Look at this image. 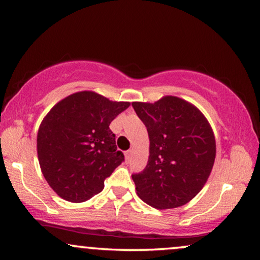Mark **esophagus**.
<instances>
[{"label":"esophagus","instance_id":"obj_1","mask_svg":"<svg viewBox=\"0 0 260 260\" xmlns=\"http://www.w3.org/2000/svg\"><path fill=\"white\" fill-rule=\"evenodd\" d=\"M132 152H133V150H127V151L125 152V155H126V158H127V159H129V158H131Z\"/></svg>","mask_w":260,"mask_h":260}]
</instances>
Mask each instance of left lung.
I'll return each instance as SVG.
<instances>
[{
    "label": "left lung",
    "mask_w": 260,
    "mask_h": 260,
    "mask_svg": "<svg viewBox=\"0 0 260 260\" xmlns=\"http://www.w3.org/2000/svg\"><path fill=\"white\" fill-rule=\"evenodd\" d=\"M132 105L150 141L146 169L132 175L136 193L158 210L187 204L204 187L214 164L210 122L199 108L177 96Z\"/></svg>",
    "instance_id": "left-lung-1"
}]
</instances>
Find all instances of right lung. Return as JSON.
Masks as SVG:
<instances>
[{"mask_svg":"<svg viewBox=\"0 0 260 260\" xmlns=\"http://www.w3.org/2000/svg\"><path fill=\"white\" fill-rule=\"evenodd\" d=\"M129 104L83 90L67 96L46 114L38 131L39 164L61 199L81 203L103 190L104 180L124 160L109 125Z\"/></svg>","mask_w":260,"mask_h":260,"instance_id":"right-lung-1","label":"right lung"}]
</instances>
